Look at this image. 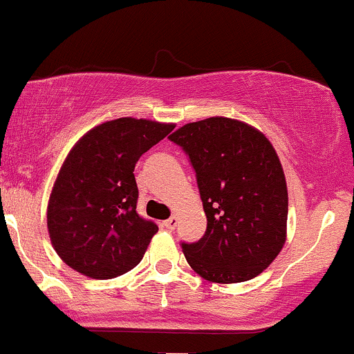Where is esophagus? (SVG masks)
<instances>
[{"label": "esophagus", "instance_id": "1", "mask_svg": "<svg viewBox=\"0 0 354 354\" xmlns=\"http://www.w3.org/2000/svg\"><path fill=\"white\" fill-rule=\"evenodd\" d=\"M176 225H178V218L176 216H171L169 219H166V221H163V226L169 231H173L174 228H176Z\"/></svg>", "mask_w": 354, "mask_h": 354}]
</instances>
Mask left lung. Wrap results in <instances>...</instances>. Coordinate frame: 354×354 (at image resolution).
<instances>
[{"mask_svg": "<svg viewBox=\"0 0 354 354\" xmlns=\"http://www.w3.org/2000/svg\"><path fill=\"white\" fill-rule=\"evenodd\" d=\"M196 173L206 231L181 243L186 261L213 283H241L271 265L286 239L288 189L274 148L253 126L208 118L176 129Z\"/></svg>", "mask_w": 354, "mask_h": 354, "instance_id": "1", "label": "left lung"}]
</instances>
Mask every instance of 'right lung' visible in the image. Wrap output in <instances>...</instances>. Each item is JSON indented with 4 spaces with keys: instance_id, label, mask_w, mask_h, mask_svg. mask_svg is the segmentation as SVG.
<instances>
[{
    "instance_id": "add662e5",
    "label": "right lung",
    "mask_w": 354,
    "mask_h": 354,
    "mask_svg": "<svg viewBox=\"0 0 354 354\" xmlns=\"http://www.w3.org/2000/svg\"><path fill=\"white\" fill-rule=\"evenodd\" d=\"M174 124L135 118L108 121L73 146L48 205L53 248L68 266L95 279L133 270L158 231L136 211L135 165Z\"/></svg>"
}]
</instances>
